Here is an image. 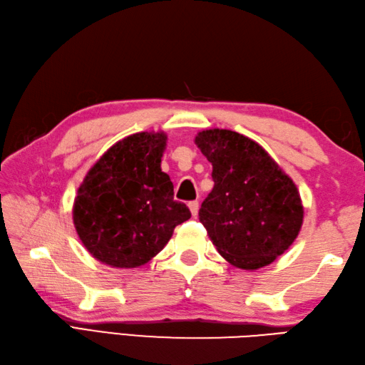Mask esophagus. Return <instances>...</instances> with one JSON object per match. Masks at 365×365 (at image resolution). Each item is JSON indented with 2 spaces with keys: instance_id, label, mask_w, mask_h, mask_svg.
<instances>
[{
  "instance_id": "34e87169",
  "label": "esophagus",
  "mask_w": 365,
  "mask_h": 365,
  "mask_svg": "<svg viewBox=\"0 0 365 365\" xmlns=\"http://www.w3.org/2000/svg\"><path fill=\"white\" fill-rule=\"evenodd\" d=\"M188 209H190V212H191V215L196 217L197 212H199V202H197V201L188 202Z\"/></svg>"
}]
</instances>
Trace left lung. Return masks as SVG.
<instances>
[{
    "mask_svg": "<svg viewBox=\"0 0 365 365\" xmlns=\"http://www.w3.org/2000/svg\"><path fill=\"white\" fill-rule=\"evenodd\" d=\"M195 144L213 168L215 185L199 210L212 244L234 267L256 270L272 264L302 227L296 183L244 134L212 128L199 131Z\"/></svg>",
    "mask_w": 365,
    "mask_h": 365,
    "instance_id": "left-lung-1",
    "label": "left lung"
}]
</instances>
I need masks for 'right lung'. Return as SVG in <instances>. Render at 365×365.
I'll return each mask as SVG.
<instances>
[{
	"mask_svg": "<svg viewBox=\"0 0 365 365\" xmlns=\"http://www.w3.org/2000/svg\"><path fill=\"white\" fill-rule=\"evenodd\" d=\"M168 134L135 133L115 142L85 175L73 205L78 239L106 266L134 269L166 247L177 225L190 220L161 170Z\"/></svg>",
	"mask_w": 365,
	"mask_h": 365,
	"instance_id": "add662e5",
	"label": "right lung"
}]
</instances>
